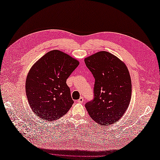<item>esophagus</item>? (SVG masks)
Listing matches in <instances>:
<instances>
[{
	"instance_id": "1",
	"label": "esophagus",
	"mask_w": 160,
	"mask_h": 160,
	"mask_svg": "<svg viewBox=\"0 0 160 160\" xmlns=\"http://www.w3.org/2000/svg\"><path fill=\"white\" fill-rule=\"evenodd\" d=\"M83 101H84V98L82 97H81V98H80L79 99L77 100V102H78V103H82Z\"/></svg>"
}]
</instances>
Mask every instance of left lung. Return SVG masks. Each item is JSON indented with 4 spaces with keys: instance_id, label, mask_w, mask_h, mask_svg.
Wrapping results in <instances>:
<instances>
[{
    "instance_id": "left-lung-1",
    "label": "left lung",
    "mask_w": 160,
    "mask_h": 160,
    "mask_svg": "<svg viewBox=\"0 0 160 160\" xmlns=\"http://www.w3.org/2000/svg\"><path fill=\"white\" fill-rule=\"evenodd\" d=\"M84 62L95 78L94 99L85 105L89 115L102 127L117 122L131 98V79L127 65L104 51L85 58Z\"/></svg>"
}]
</instances>
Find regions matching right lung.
<instances>
[{
  "label": "right lung",
  "instance_id": "right-lung-1",
  "mask_svg": "<svg viewBox=\"0 0 160 160\" xmlns=\"http://www.w3.org/2000/svg\"><path fill=\"white\" fill-rule=\"evenodd\" d=\"M79 63L61 51L52 50L31 67L25 91L30 107L40 119L58 120L72 107L73 100L66 82Z\"/></svg>",
  "mask_w": 160,
  "mask_h": 160
}]
</instances>
